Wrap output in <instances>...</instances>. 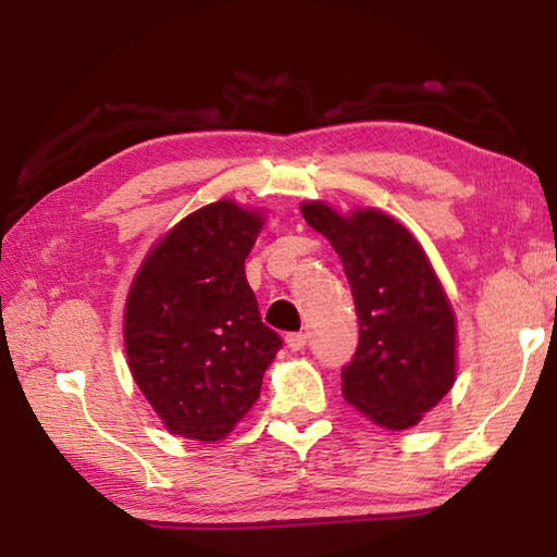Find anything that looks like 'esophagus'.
Listing matches in <instances>:
<instances>
[{"instance_id": "1", "label": "esophagus", "mask_w": 557, "mask_h": 557, "mask_svg": "<svg viewBox=\"0 0 557 557\" xmlns=\"http://www.w3.org/2000/svg\"><path fill=\"white\" fill-rule=\"evenodd\" d=\"M285 342H287L292 351H301V348L307 346V334L305 332H292V334H287Z\"/></svg>"}]
</instances>
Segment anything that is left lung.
I'll use <instances>...</instances> for the list:
<instances>
[{
    "mask_svg": "<svg viewBox=\"0 0 557 557\" xmlns=\"http://www.w3.org/2000/svg\"><path fill=\"white\" fill-rule=\"evenodd\" d=\"M301 215L342 258L358 346L342 393L385 430H408L455 385V314L425 250L381 211L346 215L305 203Z\"/></svg>",
    "mask_w": 557,
    "mask_h": 557,
    "instance_id": "obj_1",
    "label": "left lung"
}]
</instances>
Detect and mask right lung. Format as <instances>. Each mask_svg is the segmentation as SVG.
I'll return each mask as SVG.
<instances>
[{
  "mask_svg": "<svg viewBox=\"0 0 557 557\" xmlns=\"http://www.w3.org/2000/svg\"><path fill=\"white\" fill-rule=\"evenodd\" d=\"M260 215L219 201L186 215L149 252L125 307L132 379L176 435L215 442L256 400L282 348L262 324L245 258Z\"/></svg>",
  "mask_w": 557,
  "mask_h": 557,
  "instance_id": "1",
  "label": "right lung"
}]
</instances>
